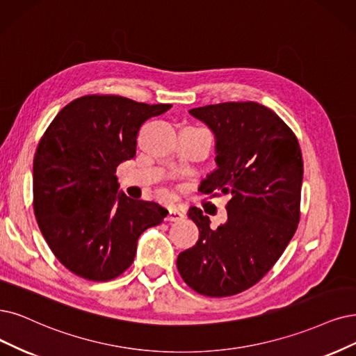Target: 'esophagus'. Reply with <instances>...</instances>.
Masks as SVG:
<instances>
[{"mask_svg": "<svg viewBox=\"0 0 356 356\" xmlns=\"http://www.w3.org/2000/svg\"><path fill=\"white\" fill-rule=\"evenodd\" d=\"M183 217H185V213H183V209L180 208V207H171L170 209H168V214H167V217H165V220L167 221H179V220H181Z\"/></svg>", "mask_w": 356, "mask_h": 356, "instance_id": "obj_1", "label": "esophagus"}]
</instances>
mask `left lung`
<instances>
[{
  "label": "left lung",
  "mask_w": 356,
  "mask_h": 356,
  "mask_svg": "<svg viewBox=\"0 0 356 356\" xmlns=\"http://www.w3.org/2000/svg\"><path fill=\"white\" fill-rule=\"evenodd\" d=\"M216 135L218 168L200 191L230 195L227 222L216 230L200 208L195 246L177 257V270L195 292L225 298L257 284L284 252L300 218L304 161L298 138L258 102H221L189 111Z\"/></svg>",
  "instance_id": "1"
}]
</instances>
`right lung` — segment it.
I'll return each mask as SVG.
<instances>
[{
    "label": "right lung",
    "mask_w": 356,
    "mask_h": 356,
    "mask_svg": "<svg viewBox=\"0 0 356 356\" xmlns=\"http://www.w3.org/2000/svg\"><path fill=\"white\" fill-rule=\"evenodd\" d=\"M171 108L85 95L51 122L33 158V213L52 254L79 277L108 282L135 259L139 236L167 209L117 193V165L136 155L140 126Z\"/></svg>",
    "instance_id": "obj_1"
}]
</instances>
